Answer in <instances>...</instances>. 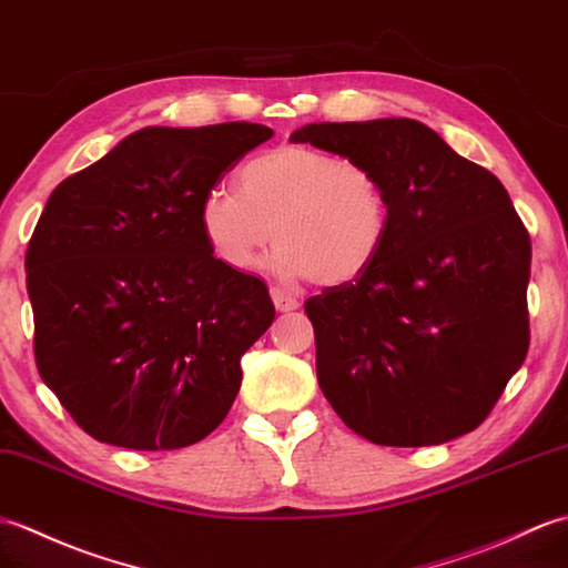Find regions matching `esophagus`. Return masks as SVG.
<instances>
[{
	"instance_id": "34e87169",
	"label": "esophagus",
	"mask_w": 568,
	"mask_h": 568,
	"mask_svg": "<svg viewBox=\"0 0 568 568\" xmlns=\"http://www.w3.org/2000/svg\"><path fill=\"white\" fill-rule=\"evenodd\" d=\"M271 300L278 312H293L300 307V300L295 295L285 293V290H281V287H271Z\"/></svg>"
}]
</instances>
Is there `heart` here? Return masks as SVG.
Listing matches in <instances>:
<instances>
[{"mask_svg":"<svg viewBox=\"0 0 568 568\" xmlns=\"http://www.w3.org/2000/svg\"><path fill=\"white\" fill-rule=\"evenodd\" d=\"M197 222L210 252L232 271L252 268L273 232L271 268L281 278L334 287L373 266L387 240L389 197L363 162L278 144L240 169L236 191L210 189Z\"/></svg>","mask_w":568,"mask_h":568,"instance_id":"1","label":"heart"}]
</instances>
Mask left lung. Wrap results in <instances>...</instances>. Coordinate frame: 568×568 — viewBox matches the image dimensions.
<instances>
[{
  "instance_id": "1",
  "label": "left lung",
  "mask_w": 568,
  "mask_h": 568,
  "mask_svg": "<svg viewBox=\"0 0 568 568\" xmlns=\"http://www.w3.org/2000/svg\"><path fill=\"white\" fill-rule=\"evenodd\" d=\"M290 140L367 164L389 197L373 266L305 302L324 397L375 445L474 430L530 346V234L504 183L412 118L310 123Z\"/></svg>"
}]
</instances>
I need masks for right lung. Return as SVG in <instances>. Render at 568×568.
I'll return each mask as SVG.
<instances>
[{
    "mask_svg": "<svg viewBox=\"0 0 568 568\" xmlns=\"http://www.w3.org/2000/svg\"><path fill=\"white\" fill-rule=\"evenodd\" d=\"M258 123L142 128L50 193L26 252L36 365L79 428L130 450L213 433L275 307L220 263L197 210Z\"/></svg>",
    "mask_w": 568,
    "mask_h": 568,
    "instance_id": "1",
    "label": "right lung"
}]
</instances>
